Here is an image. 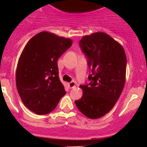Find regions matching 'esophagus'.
Instances as JSON below:
<instances>
[{"label": "esophagus", "mask_w": 147, "mask_h": 147, "mask_svg": "<svg viewBox=\"0 0 147 147\" xmlns=\"http://www.w3.org/2000/svg\"><path fill=\"white\" fill-rule=\"evenodd\" d=\"M68 86H69L70 88H74L75 86H76V82L74 81L68 83Z\"/></svg>", "instance_id": "esophagus-1"}]
</instances>
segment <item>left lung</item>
Masks as SVG:
<instances>
[{
    "mask_svg": "<svg viewBox=\"0 0 147 147\" xmlns=\"http://www.w3.org/2000/svg\"><path fill=\"white\" fill-rule=\"evenodd\" d=\"M80 46L88 60L89 83L80 85L82 98L75 101L80 112L89 119H98L114 107L125 83L127 57L124 48L107 34L85 36Z\"/></svg>",
    "mask_w": 147,
    "mask_h": 147,
    "instance_id": "1",
    "label": "left lung"
}]
</instances>
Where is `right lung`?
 <instances>
[{"instance_id": "add662e5", "label": "right lung", "mask_w": 147, "mask_h": 147, "mask_svg": "<svg viewBox=\"0 0 147 147\" xmlns=\"http://www.w3.org/2000/svg\"><path fill=\"white\" fill-rule=\"evenodd\" d=\"M72 43L69 38L42 32L22 51L16 70L17 89L26 107L37 115L53 111L66 93L59 80L57 60Z\"/></svg>"}]
</instances>
